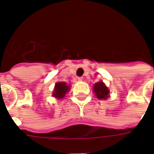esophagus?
<instances>
[{
	"label": "esophagus",
	"mask_w": 154,
	"mask_h": 154,
	"mask_svg": "<svg viewBox=\"0 0 154 154\" xmlns=\"http://www.w3.org/2000/svg\"><path fill=\"white\" fill-rule=\"evenodd\" d=\"M82 80V78L79 77H76L74 78V81H75V82H81Z\"/></svg>",
	"instance_id": "obj_1"
}]
</instances>
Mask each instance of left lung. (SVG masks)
Returning a JSON list of instances; mask_svg holds the SVG:
<instances>
[{
  "label": "left lung",
  "instance_id": "1",
  "mask_svg": "<svg viewBox=\"0 0 154 154\" xmlns=\"http://www.w3.org/2000/svg\"><path fill=\"white\" fill-rule=\"evenodd\" d=\"M94 92L96 93L97 98L99 99H106L110 93L108 88L102 82H99L94 85Z\"/></svg>",
  "mask_w": 154,
  "mask_h": 154
}]
</instances>
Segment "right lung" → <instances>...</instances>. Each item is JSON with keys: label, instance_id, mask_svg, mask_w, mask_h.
I'll return each instance as SVG.
<instances>
[{"label": "right lung", "instance_id": "1", "mask_svg": "<svg viewBox=\"0 0 154 154\" xmlns=\"http://www.w3.org/2000/svg\"><path fill=\"white\" fill-rule=\"evenodd\" d=\"M69 90V87L65 82H57L55 85L53 96L57 98H63Z\"/></svg>", "mask_w": 154, "mask_h": 154}]
</instances>
